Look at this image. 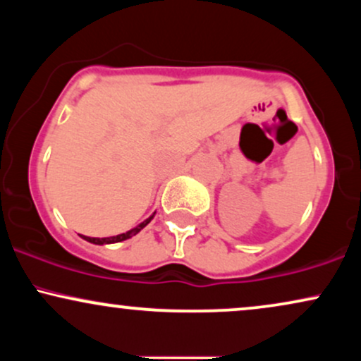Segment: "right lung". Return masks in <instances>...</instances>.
<instances>
[{
	"mask_svg": "<svg viewBox=\"0 0 361 361\" xmlns=\"http://www.w3.org/2000/svg\"><path fill=\"white\" fill-rule=\"evenodd\" d=\"M154 214H156V212H154ZM154 214H152L149 219H146V221H144V222H140L137 227H134V229L127 231V233H123V234L110 235V238H88V235H82V239H85V241H88V243H93V244H114V243H122V241H126V239H130L132 235H135L137 233H140V231H142L144 227H146L147 224L152 221V217H154Z\"/></svg>",
	"mask_w": 361,
	"mask_h": 361,
	"instance_id": "1",
	"label": "right lung"
}]
</instances>
